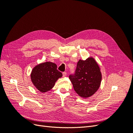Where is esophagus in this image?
<instances>
[{"mask_svg":"<svg viewBox=\"0 0 133 133\" xmlns=\"http://www.w3.org/2000/svg\"><path fill=\"white\" fill-rule=\"evenodd\" d=\"M66 75V72H63V76H65Z\"/></svg>","mask_w":133,"mask_h":133,"instance_id":"34e87169","label":"esophagus"}]
</instances>
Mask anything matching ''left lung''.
Instances as JSON below:
<instances>
[{"mask_svg":"<svg viewBox=\"0 0 133 133\" xmlns=\"http://www.w3.org/2000/svg\"><path fill=\"white\" fill-rule=\"evenodd\" d=\"M69 78L74 90L83 98H88L98 90L102 80V74L98 64L92 58L79 60L74 74Z\"/></svg>","mask_w":133,"mask_h":133,"instance_id":"obj_1","label":"left lung"}]
</instances>
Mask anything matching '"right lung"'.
Masks as SVG:
<instances>
[{
  "instance_id": "add662e5",
  "label": "right lung",
  "mask_w": 133,
  "mask_h": 133,
  "mask_svg": "<svg viewBox=\"0 0 133 133\" xmlns=\"http://www.w3.org/2000/svg\"><path fill=\"white\" fill-rule=\"evenodd\" d=\"M62 75L55 63L45 62L35 66L32 70L30 77L36 88L45 92L51 89L56 81Z\"/></svg>"
}]
</instances>
